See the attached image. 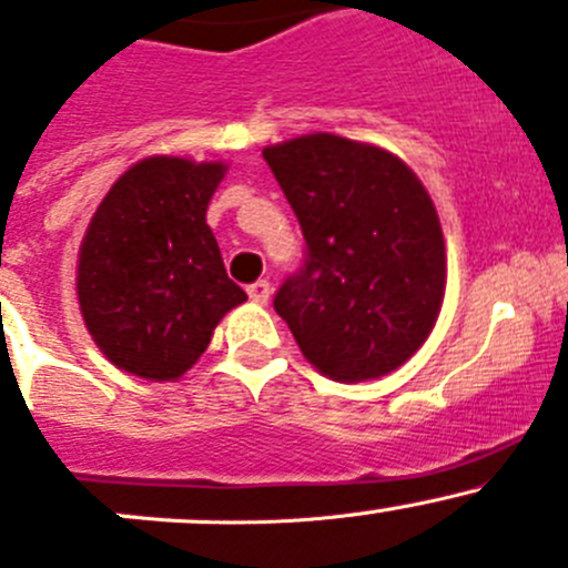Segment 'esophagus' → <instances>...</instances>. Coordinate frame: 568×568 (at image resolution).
I'll use <instances>...</instances> for the list:
<instances>
[{"mask_svg": "<svg viewBox=\"0 0 568 568\" xmlns=\"http://www.w3.org/2000/svg\"><path fill=\"white\" fill-rule=\"evenodd\" d=\"M250 300L255 302V305H266L268 296H272V285L266 283V280H257V283H252L247 288Z\"/></svg>", "mask_w": 568, "mask_h": 568, "instance_id": "esophagus-1", "label": "esophagus"}]
</instances>
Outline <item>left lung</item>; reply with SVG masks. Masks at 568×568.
<instances>
[{"mask_svg": "<svg viewBox=\"0 0 568 568\" xmlns=\"http://www.w3.org/2000/svg\"><path fill=\"white\" fill-rule=\"evenodd\" d=\"M307 242L274 311L335 382L393 374L437 324L448 280L443 225L423 181L371 142L316 131L263 148Z\"/></svg>", "mask_w": 568, "mask_h": 568, "instance_id": "obj_1", "label": "left lung"}]
</instances>
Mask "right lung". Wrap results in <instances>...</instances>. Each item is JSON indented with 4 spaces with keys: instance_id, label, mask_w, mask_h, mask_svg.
I'll return each mask as SVG.
<instances>
[{
    "instance_id": "obj_1",
    "label": "right lung",
    "mask_w": 568,
    "mask_h": 568,
    "mask_svg": "<svg viewBox=\"0 0 568 568\" xmlns=\"http://www.w3.org/2000/svg\"><path fill=\"white\" fill-rule=\"evenodd\" d=\"M225 162L148 156L109 186L77 261V300L101 354L123 374L175 382L216 324L247 302L205 222Z\"/></svg>"
}]
</instances>
